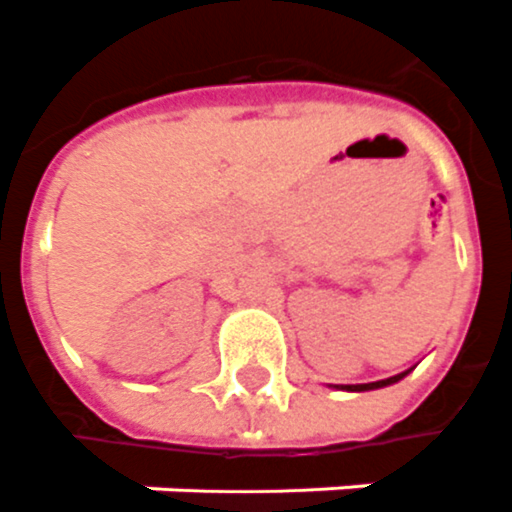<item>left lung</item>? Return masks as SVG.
<instances>
[{
    "instance_id": "1",
    "label": "left lung",
    "mask_w": 512,
    "mask_h": 512,
    "mask_svg": "<svg viewBox=\"0 0 512 512\" xmlns=\"http://www.w3.org/2000/svg\"><path fill=\"white\" fill-rule=\"evenodd\" d=\"M411 369H405L400 375H394V378H386V380H378V383H355V386H342L344 391H372V389H383V386H391V383H397L408 375Z\"/></svg>"
}]
</instances>
